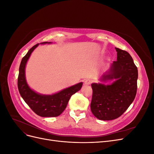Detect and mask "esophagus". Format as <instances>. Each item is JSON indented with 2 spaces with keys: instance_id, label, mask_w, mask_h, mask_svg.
I'll use <instances>...</instances> for the list:
<instances>
[{
  "instance_id": "obj_1",
  "label": "esophagus",
  "mask_w": 154,
  "mask_h": 154,
  "mask_svg": "<svg viewBox=\"0 0 154 154\" xmlns=\"http://www.w3.org/2000/svg\"><path fill=\"white\" fill-rule=\"evenodd\" d=\"M91 82H91L90 80H86L84 82V84H85V85H91Z\"/></svg>"
}]
</instances>
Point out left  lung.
I'll list each match as a JSON object with an SVG mask.
<instances>
[{
    "mask_svg": "<svg viewBox=\"0 0 154 154\" xmlns=\"http://www.w3.org/2000/svg\"><path fill=\"white\" fill-rule=\"evenodd\" d=\"M117 61L102 74L100 80L110 85L93 83L91 109L96 118L108 121L119 118L127 110L135 99L137 92V68L127 51L115 48Z\"/></svg>",
    "mask_w": 154,
    "mask_h": 154,
    "instance_id": "obj_1",
    "label": "left lung"
}]
</instances>
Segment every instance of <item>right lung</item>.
<instances>
[{"label": "right lung", "instance_id": "right-lung-1", "mask_svg": "<svg viewBox=\"0 0 154 154\" xmlns=\"http://www.w3.org/2000/svg\"><path fill=\"white\" fill-rule=\"evenodd\" d=\"M52 42H42L40 44H51ZM39 44L31 48L23 57L19 67L18 77V88L20 94L32 110L41 117H57L66 109L71 96L81 89L83 83L64 88L53 94H41L29 87L26 79V66L31 53Z\"/></svg>", "mask_w": 154, "mask_h": 154}]
</instances>
